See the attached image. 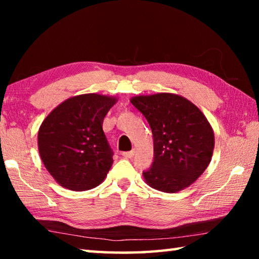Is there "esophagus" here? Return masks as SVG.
<instances>
[{"label": "esophagus", "instance_id": "34e87169", "mask_svg": "<svg viewBox=\"0 0 259 259\" xmlns=\"http://www.w3.org/2000/svg\"><path fill=\"white\" fill-rule=\"evenodd\" d=\"M135 155V151H130V152H123L122 153V156L125 157V159H131Z\"/></svg>", "mask_w": 259, "mask_h": 259}]
</instances>
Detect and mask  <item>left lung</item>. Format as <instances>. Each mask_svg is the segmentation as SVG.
Returning a JSON list of instances; mask_svg holds the SVG:
<instances>
[{"mask_svg": "<svg viewBox=\"0 0 259 259\" xmlns=\"http://www.w3.org/2000/svg\"><path fill=\"white\" fill-rule=\"evenodd\" d=\"M131 104L146 117L154 140V162L143 172L148 186L176 193L192 185L211 161L214 135L204 114L183 96H136Z\"/></svg>", "mask_w": 259, "mask_h": 259, "instance_id": "left-lung-1", "label": "left lung"}]
</instances>
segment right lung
Wrapping results in <instances>:
<instances>
[{"label":"right lung","instance_id":"right-lung-1","mask_svg":"<svg viewBox=\"0 0 259 259\" xmlns=\"http://www.w3.org/2000/svg\"><path fill=\"white\" fill-rule=\"evenodd\" d=\"M116 102V97L100 94L74 96L43 120L37 134L38 153L60 186L88 191L106 178L113 164V152L103 122Z\"/></svg>","mask_w":259,"mask_h":259}]
</instances>
